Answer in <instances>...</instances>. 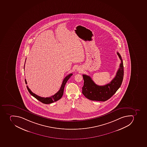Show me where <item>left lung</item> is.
I'll list each match as a JSON object with an SVG mask.
<instances>
[{"mask_svg":"<svg viewBox=\"0 0 147 147\" xmlns=\"http://www.w3.org/2000/svg\"><path fill=\"white\" fill-rule=\"evenodd\" d=\"M117 53L121 59V63L116 76L110 83L104 86H98L94 82L89 76L83 75L84 85L82 88V92L87 99L96 101H106L120 88L123 79V64L120 53L118 52Z\"/></svg>","mask_w":147,"mask_h":147,"instance_id":"left-lung-1","label":"left lung"}]
</instances>
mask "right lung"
Returning a JSON list of instances; mask_svg holds the SVG:
<instances>
[{
    "mask_svg": "<svg viewBox=\"0 0 147 147\" xmlns=\"http://www.w3.org/2000/svg\"><path fill=\"white\" fill-rule=\"evenodd\" d=\"M25 63H26V61H25ZM24 68H25V65H24ZM72 75H73V74H69V75L65 77V78L64 79V80H63V82L62 83L61 88H60V89L59 90V91L57 93H56L54 95H52L49 97H41L40 96L36 95V94H34V93H32V92L31 91V90L27 86L26 87H27V90L31 95L33 96L36 99H37L39 101H40L43 103L46 104L52 103L54 102L55 101H57L58 100H59L62 97V96H63L64 89L65 84ZM25 82H26V84H27V82H26V79H25Z\"/></svg>",
    "mask_w": 147,
    "mask_h": 147,
    "instance_id": "add662e5",
    "label": "right lung"
}]
</instances>
